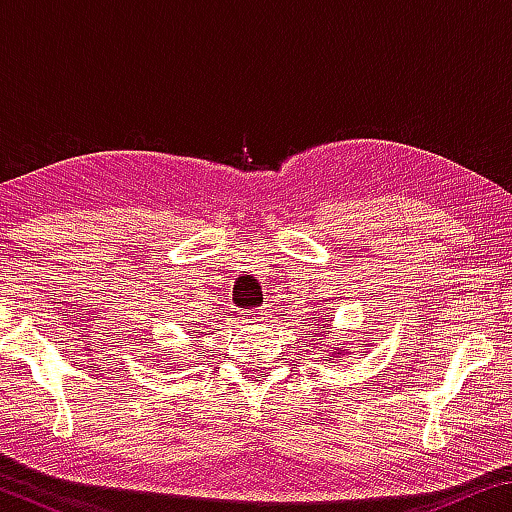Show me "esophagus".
Instances as JSON below:
<instances>
[{
  "instance_id": "obj_1",
  "label": "esophagus",
  "mask_w": 512,
  "mask_h": 512,
  "mask_svg": "<svg viewBox=\"0 0 512 512\" xmlns=\"http://www.w3.org/2000/svg\"><path fill=\"white\" fill-rule=\"evenodd\" d=\"M268 314L264 309H253V311H248V314L244 316L246 318V323H262V320L266 318Z\"/></svg>"
}]
</instances>
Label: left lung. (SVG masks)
I'll use <instances>...</instances> for the list:
<instances>
[{
  "mask_svg": "<svg viewBox=\"0 0 512 512\" xmlns=\"http://www.w3.org/2000/svg\"><path fill=\"white\" fill-rule=\"evenodd\" d=\"M339 352H343V350H339Z\"/></svg>",
  "mask_w": 512,
  "mask_h": 512,
  "instance_id": "1",
  "label": "left lung"
}]
</instances>
